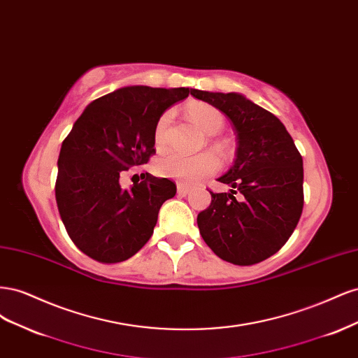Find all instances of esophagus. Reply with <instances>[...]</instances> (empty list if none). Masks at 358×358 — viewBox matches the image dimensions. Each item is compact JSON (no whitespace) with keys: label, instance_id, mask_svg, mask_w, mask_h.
<instances>
[{"label":"esophagus","instance_id":"obj_1","mask_svg":"<svg viewBox=\"0 0 358 358\" xmlns=\"http://www.w3.org/2000/svg\"><path fill=\"white\" fill-rule=\"evenodd\" d=\"M191 188L188 185H185V183H178V194L179 196H187V194H189Z\"/></svg>","mask_w":358,"mask_h":358}]
</instances>
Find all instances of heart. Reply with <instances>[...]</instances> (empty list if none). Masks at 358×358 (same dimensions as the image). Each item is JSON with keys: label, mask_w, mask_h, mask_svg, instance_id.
<instances>
[{"label": "heart", "mask_w": 358, "mask_h": 358, "mask_svg": "<svg viewBox=\"0 0 358 358\" xmlns=\"http://www.w3.org/2000/svg\"><path fill=\"white\" fill-rule=\"evenodd\" d=\"M188 115L206 134L220 133L224 127V115L208 104H192L188 107ZM171 115L162 113L155 125L154 142L158 149L164 148L166 134ZM222 148V145H216ZM220 167V161L212 152H201L199 155H183L179 152H169L155 162V171L161 176L173 178L182 182L194 183L212 175Z\"/></svg>", "instance_id": "b5f03b06"}]
</instances>
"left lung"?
<instances>
[{
    "instance_id": "8db88e82",
    "label": "left lung",
    "mask_w": 358,
    "mask_h": 358,
    "mask_svg": "<svg viewBox=\"0 0 358 358\" xmlns=\"http://www.w3.org/2000/svg\"><path fill=\"white\" fill-rule=\"evenodd\" d=\"M191 95L221 110L237 134L233 166L218 179L233 189L210 191V206L197 216L200 234L224 262L257 264L285 245L300 220L301 155L284 124L245 95L200 90Z\"/></svg>"
}]
</instances>
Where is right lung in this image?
Masks as SVG:
<instances>
[{"label":"right lung","mask_w":358,"mask_h":358,"mask_svg":"<svg viewBox=\"0 0 358 358\" xmlns=\"http://www.w3.org/2000/svg\"><path fill=\"white\" fill-rule=\"evenodd\" d=\"M189 88L127 86L94 100L64 138L55 197L70 239L100 263H121L145 246L176 185L146 173L125 189L124 173L155 154L159 116Z\"/></svg>","instance_id":"obj_1"}]
</instances>
